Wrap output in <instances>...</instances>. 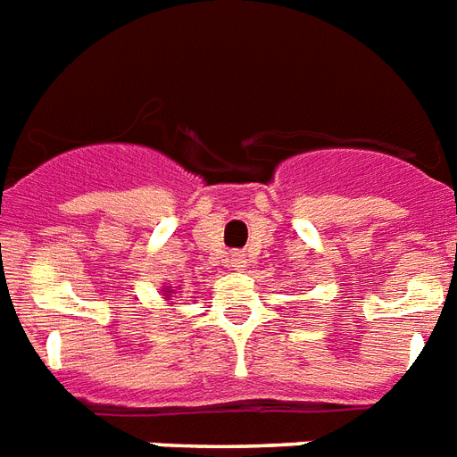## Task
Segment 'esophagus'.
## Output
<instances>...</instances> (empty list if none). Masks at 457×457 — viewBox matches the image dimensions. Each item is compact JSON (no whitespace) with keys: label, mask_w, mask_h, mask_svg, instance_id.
Wrapping results in <instances>:
<instances>
[{"label":"esophagus","mask_w":457,"mask_h":457,"mask_svg":"<svg viewBox=\"0 0 457 457\" xmlns=\"http://www.w3.org/2000/svg\"><path fill=\"white\" fill-rule=\"evenodd\" d=\"M233 264H236V269H245L250 264V259H247V254L238 252V254H233Z\"/></svg>","instance_id":"34e87169"}]
</instances>
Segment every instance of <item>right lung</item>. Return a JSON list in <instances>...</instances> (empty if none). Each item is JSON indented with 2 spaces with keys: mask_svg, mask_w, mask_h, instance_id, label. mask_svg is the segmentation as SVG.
<instances>
[{
  "mask_svg": "<svg viewBox=\"0 0 457 457\" xmlns=\"http://www.w3.org/2000/svg\"><path fill=\"white\" fill-rule=\"evenodd\" d=\"M162 295H165V299H171L174 295H177V290H171V286H165L162 287Z\"/></svg>",
  "mask_w": 457,
  "mask_h": 457,
  "instance_id": "add662e5",
  "label": "right lung"
}]
</instances>
